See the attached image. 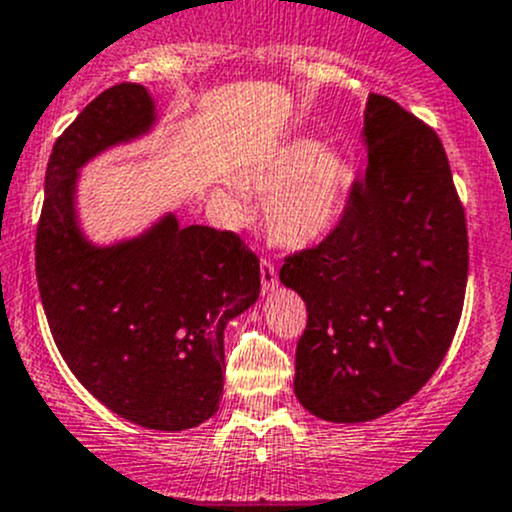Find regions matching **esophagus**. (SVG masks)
I'll list each match as a JSON object with an SVG mask.
<instances>
[{"label": "esophagus", "instance_id": "esophagus-1", "mask_svg": "<svg viewBox=\"0 0 512 512\" xmlns=\"http://www.w3.org/2000/svg\"><path fill=\"white\" fill-rule=\"evenodd\" d=\"M260 279H262V289H265V292H272V289L277 287V270H274V265L267 260V257L260 262Z\"/></svg>", "mask_w": 512, "mask_h": 512}]
</instances>
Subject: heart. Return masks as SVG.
I'll return each mask as SVG.
<instances>
[{
  "label": "heart",
  "instance_id": "heart-1",
  "mask_svg": "<svg viewBox=\"0 0 512 512\" xmlns=\"http://www.w3.org/2000/svg\"><path fill=\"white\" fill-rule=\"evenodd\" d=\"M351 171L341 154L321 149L316 139L299 137L262 161L247 186L265 198V228L287 250L319 245L336 228L346 203ZM240 211L238 196H225Z\"/></svg>",
  "mask_w": 512,
  "mask_h": 512
}]
</instances>
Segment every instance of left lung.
<instances>
[{
	"mask_svg": "<svg viewBox=\"0 0 512 512\" xmlns=\"http://www.w3.org/2000/svg\"><path fill=\"white\" fill-rule=\"evenodd\" d=\"M368 169L319 245L284 257L306 301L297 400L326 422H370L405 405L451 346L469 277L466 213L432 127L368 95Z\"/></svg>",
	"mask_w": 512,
	"mask_h": 512,
	"instance_id": "8db88e82",
	"label": "left lung"
}]
</instances>
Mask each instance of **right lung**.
Returning a JSON list of instances; mask_svg holds the SVG:
<instances>
[{"mask_svg":"<svg viewBox=\"0 0 512 512\" xmlns=\"http://www.w3.org/2000/svg\"><path fill=\"white\" fill-rule=\"evenodd\" d=\"M157 120L144 85L100 93L56 139L36 230V277L53 341L107 410L159 432L198 427L223 395V331L260 297V260L230 230L164 215L93 245L78 228L80 166Z\"/></svg>","mask_w":512,"mask_h":512,"instance_id":"obj_1","label":"right lung"}]
</instances>
